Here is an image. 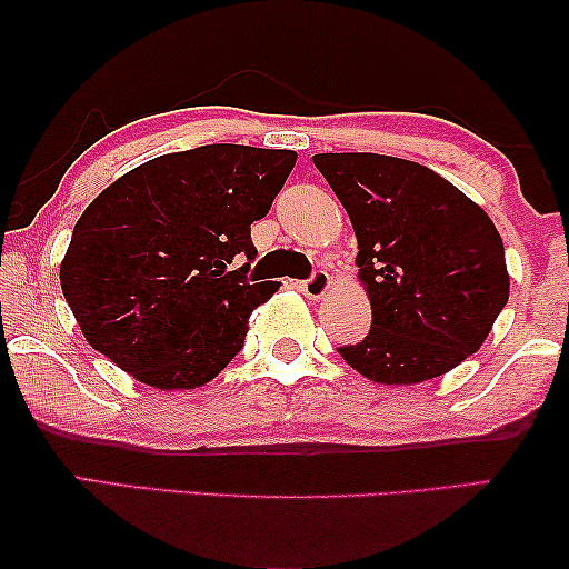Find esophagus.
Returning <instances> with one entry per match:
<instances>
[{
    "label": "esophagus",
    "instance_id": "obj_1",
    "mask_svg": "<svg viewBox=\"0 0 569 569\" xmlns=\"http://www.w3.org/2000/svg\"><path fill=\"white\" fill-rule=\"evenodd\" d=\"M329 290H331V274L323 269L313 271L310 279L302 282V292H306V298H310V300H321Z\"/></svg>",
    "mask_w": 569,
    "mask_h": 569
}]
</instances>
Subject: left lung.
<instances>
[{
  "label": "left lung",
  "instance_id": "8db88e82",
  "mask_svg": "<svg viewBox=\"0 0 569 569\" xmlns=\"http://www.w3.org/2000/svg\"><path fill=\"white\" fill-rule=\"evenodd\" d=\"M357 238V277L372 326L339 347L372 383L411 386L446 376L477 352L510 295L495 222L453 183L376 152L313 154Z\"/></svg>",
  "mask_w": 569,
  "mask_h": 569
}]
</instances>
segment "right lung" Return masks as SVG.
<instances>
[{
	"instance_id": "obj_1",
	"label": "right lung",
	"mask_w": 569,
	"mask_h": 569,
	"mask_svg": "<svg viewBox=\"0 0 569 569\" xmlns=\"http://www.w3.org/2000/svg\"><path fill=\"white\" fill-rule=\"evenodd\" d=\"M295 160L292 150L204 144L147 160L100 191L59 267L90 347L160 391L209 383L279 287L246 279L251 224Z\"/></svg>"
}]
</instances>
